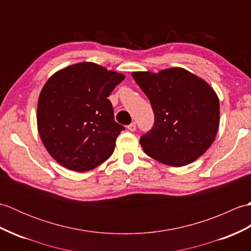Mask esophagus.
<instances>
[{"instance_id":"esophagus-1","label":"esophagus","mask_w":251,"mask_h":251,"mask_svg":"<svg viewBox=\"0 0 251 251\" xmlns=\"http://www.w3.org/2000/svg\"><path fill=\"white\" fill-rule=\"evenodd\" d=\"M127 129H128L129 131H135L136 130V123L132 122L131 124H129L128 126H127Z\"/></svg>"}]
</instances>
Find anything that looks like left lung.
<instances>
[{
  "label": "left lung",
  "instance_id": "left-lung-1",
  "mask_svg": "<svg viewBox=\"0 0 251 251\" xmlns=\"http://www.w3.org/2000/svg\"><path fill=\"white\" fill-rule=\"evenodd\" d=\"M155 116L152 129L140 138L149 156L173 167L193 163L215 141L220 123L216 92L182 68L132 72Z\"/></svg>",
  "mask_w": 251,
  "mask_h": 251
}]
</instances>
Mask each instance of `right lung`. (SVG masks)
<instances>
[{"mask_svg":"<svg viewBox=\"0 0 251 251\" xmlns=\"http://www.w3.org/2000/svg\"><path fill=\"white\" fill-rule=\"evenodd\" d=\"M124 78L97 63L78 62L45 83L37 101V130L61 166L84 173L112 155L124 127L114 121L108 97Z\"/></svg>","mask_w":251,"mask_h":251,"instance_id":"1","label":"right lung"}]
</instances>
